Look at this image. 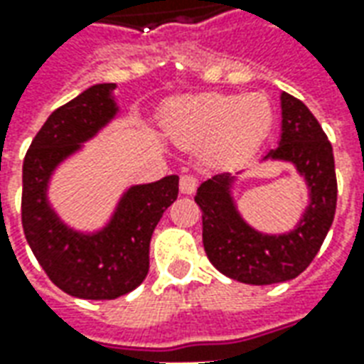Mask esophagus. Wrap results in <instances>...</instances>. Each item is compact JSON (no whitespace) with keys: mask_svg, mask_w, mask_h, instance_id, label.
Returning a JSON list of instances; mask_svg holds the SVG:
<instances>
[{"mask_svg":"<svg viewBox=\"0 0 364 364\" xmlns=\"http://www.w3.org/2000/svg\"><path fill=\"white\" fill-rule=\"evenodd\" d=\"M198 187V177L197 175H191V173H185L181 175V179H179V189L181 193L185 195H193Z\"/></svg>","mask_w":364,"mask_h":364,"instance_id":"1","label":"esophagus"}]
</instances>
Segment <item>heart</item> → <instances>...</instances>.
Instances as JSON below:
<instances>
[{"instance_id":"1","label":"heart","mask_w":364,"mask_h":364,"mask_svg":"<svg viewBox=\"0 0 364 364\" xmlns=\"http://www.w3.org/2000/svg\"><path fill=\"white\" fill-rule=\"evenodd\" d=\"M273 124L267 97L206 93L189 97L167 112V134L185 148L208 144L216 161H237L257 150Z\"/></svg>"}]
</instances>
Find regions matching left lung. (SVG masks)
Listing matches in <instances>:
<instances>
[{"mask_svg":"<svg viewBox=\"0 0 364 364\" xmlns=\"http://www.w3.org/2000/svg\"><path fill=\"white\" fill-rule=\"evenodd\" d=\"M282 136L267 158L292 161L310 187V206L296 230L263 236L245 224L234 208L230 173L214 175L197 191L203 210V244L220 273L245 284H273L302 273L320 252L336 216L337 179L333 150L310 109L282 93Z\"/></svg>","mask_w":364,"mask_h":364,"instance_id":"left-lung-1","label":"left lung"}]
</instances>
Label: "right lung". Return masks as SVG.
<instances>
[{
    "instance_id": "right-lung-1",
    "label": "right lung",
    "mask_w": 364,
    "mask_h": 364,
    "mask_svg": "<svg viewBox=\"0 0 364 364\" xmlns=\"http://www.w3.org/2000/svg\"><path fill=\"white\" fill-rule=\"evenodd\" d=\"M114 83H99L46 119L23 161L21 222L36 261L58 289L85 300H112L134 290L150 269V240L161 214L179 195V177L167 175L128 191L114 218L97 236L60 224L46 205V183L58 161L114 114Z\"/></svg>"
}]
</instances>
